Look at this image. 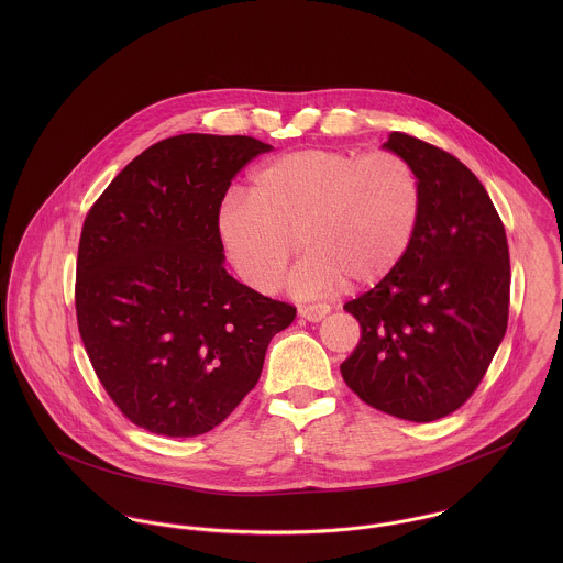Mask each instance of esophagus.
Instances as JSON below:
<instances>
[{
    "label": "esophagus",
    "instance_id": "1",
    "mask_svg": "<svg viewBox=\"0 0 563 563\" xmlns=\"http://www.w3.org/2000/svg\"><path fill=\"white\" fill-rule=\"evenodd\" d=\"M331 312V308L327 303H312V306H303L299 308V314L310 322H319Z\"/></svg>",
    "mask_w": 563,
    "mask_h": 563
}]
</instances>
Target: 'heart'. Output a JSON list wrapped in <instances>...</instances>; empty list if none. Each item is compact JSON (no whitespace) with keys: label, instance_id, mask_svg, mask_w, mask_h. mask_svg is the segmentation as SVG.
Returning <instances> with one entry per match:
<instances>
[{"label":"heart","instance_id":"1","mask_svg":"<svg viewBox=\"0 0 563 563\" xmlns=\"http://www.w3.org/2000/svg\"><path fill=\"white\" fill-rule=\"evenodd\" d=\"M422 208L420 179L397 152L310 147L264 162L251 188H230L217 236L251 288L273 292L299 246L290 286L303 297L371 286L407 255Z\"/></svg>","mask_w":563,"mask_h":563}]
</instances>
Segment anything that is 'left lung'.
I'll list each match as a JSON object with an SVG mask.
<instances>
[{
  "instance_id": "8db88e82",
  "label": "left lung",
  "mask_w": 563,
  "mask_h": 563,
  "mask_svg": "<svg viewBox=\"0 0 563 563\" xmlns=\"http://www.w3.org/2000/svg\"><path fill=\"white\" fill-rule=\"evenodd\" d=\"M384 147L418 173L420 221L401 264L344 306L362 335L340 373L366 405L431 422L473 397L507 331L509 246L466 164L402 132Z\"/></svg>"
}]
</instances>
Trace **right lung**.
Here are the masks:
<instances>
[{
	"label": "right lung",
	"instance_id": "1",
	"mask_svg": "<svg viewBox=\"0 0 563 563\" xmlns=\"http://www.w3.org/2000/svg\"><path fill=\"white\" fill-rule=\"evenodd\" d=\"M251 136L179 134L130 162L81 225L76 317L97 379L136 427L195 438L255 388L268 342L297 308L223 266L219 206Z\"/></svg>",
	"mask_w": 563,
	"mask_h": 563
}]
</instances>
